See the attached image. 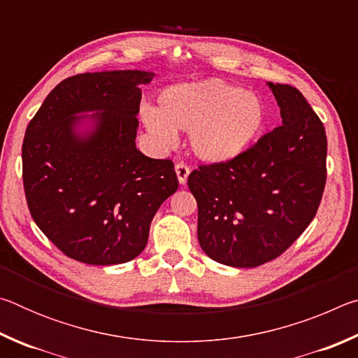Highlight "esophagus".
I'll list each match as a JSON object with an SVG mask.
<instances>
[{
  "label": "esophagus",
  "instance_id": "34e87169",
  "mask_svg": "<svg viewBox=\"0 0 358 358\" xmlns=\"http://www.w3.org/2000/svg\"><path fill=\"white\" fill-rule=\"evenodd\" d=\"M175 172H177L180 185H185L187 181V177H189V173H191V169L187 167L185 162H178V164L175 166Z\"/></svg>",
  "mask_w": 358,
  "mask_h": 358
}]
</instances>
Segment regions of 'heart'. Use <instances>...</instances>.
<instances>
[{
  "instance_id": "obj_1",
  "label": "heart",
  "mask_w": 358,
  "mask_h": 358,
  "mask_svg": "<svg viewBox=\"0 0 358 358\" xmlns=\"http://www.w3.org/2000/svg\"><path fill=\"white\" fill-rule=\"evenodd\" d=\"M265 107L257 94L221 80L166 88L157 110L147 108L143 121L157 142L171 147L177 131L191 132V147L207 162H227L251 147L265 126Z\"/></svg>"
}]
</instances>
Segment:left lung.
<instances>
[{
    "mask_svg": "<svg viewBox=\"0 0 358 358\" xmlns=\"http://www.w3.org/2000/svg\"><path fill=\"white\" fill-rule=\"evenodd\" d=\"M268 88L282 124L232 161L199 166L187 177L201 248L237 268L281 256L316 216L327 180L322 121L296 88Z\"/></svg>",
    "mask_w": 358,
    "mask_h": 358,
    "instance_id": "1",
    "label": "left lung"
}]
</instances>
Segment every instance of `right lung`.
Instances as JSON below:
<instances>
[{
    "instance_id": "1",
    "label": "right lung",
    "mask_w": 358,
    "mask_h": 358,
    "mask_svg": "<svg viewBox=\"0 0 358 358\" xmlns=\"http://www.w3.org/2000/svg\"><path fill=\"white\" fill-rule=\"evenodd\" d=\"M147 71L85 72L58 83L29 121L23 187L34 222L59 251L90 265L141 254L157 208L178 189L171 159L136 147ZM96 111L92 115L82 113Z\"/></svg>"
}]
</instances>
